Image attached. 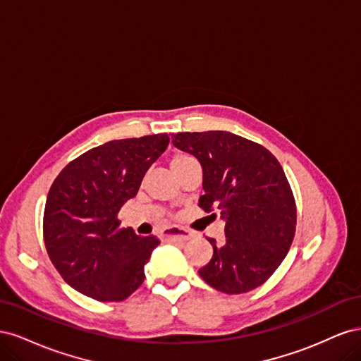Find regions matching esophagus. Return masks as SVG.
Listing matches in <instances>:
<instances>
[{"mask_svg": "<svg viewBox=\"0 0 361 361\" xmlns=\"http://www.w3.org/2000/svg\"><path fill=\"white\" fill-rule=\"evenodd\" d=\"M162 238L170 239V241H188L192 238V233L180 227H170L162 232Z\"/></svg>", "mask_w": 361, "mask_h": 361, "instance_id": "obj_1", "label": "esophagus"}]
</instances>
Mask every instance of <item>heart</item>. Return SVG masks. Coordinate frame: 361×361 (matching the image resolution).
I'll list each match as a JSON object with an SVG mask.
<instances>
[{"instance_id": "obj_1", "label": "heart", "mask_w": 361, "mask_h": 361, "mask_svg": "<svg viewBox=\"0 0 361 361\" xmlns=\"http://www.w3.org/2000/svg\"><path fill=\"white\" fill-rule=\"evenodd\" d=\"M192 159L194 158L187 155V154H176V155H173L171 159H170V167L174 173H178L185 166V164H188Z\"/></svg>"}]
</instances>
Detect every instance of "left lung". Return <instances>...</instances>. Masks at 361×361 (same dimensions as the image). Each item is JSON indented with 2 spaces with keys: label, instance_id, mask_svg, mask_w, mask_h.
<instances>
[{
  "label": "left lung",
  "instance_id": "left-lung-1",
  "mask_svg": "<svg viewBox=\"0 0 361 361\" xmlns=\"http://www.w3.org/2000/svg\"><path fill=\"white\" fill-rule=\"evenodd\" d=\"M171 143L199 159L204 212L220 211L226 239L214 247L200 277L224 293L253 290L286 257L297 227V206L277 158L255 141L226 130L178 133ZM215 215V214H212Z\"/></svg>",
  "mask_w": 361,
  "mask_h": 361
}]
</instances>
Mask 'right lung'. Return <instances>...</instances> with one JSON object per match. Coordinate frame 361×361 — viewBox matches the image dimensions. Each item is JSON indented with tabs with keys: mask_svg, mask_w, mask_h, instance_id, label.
<instances>
[{
	"mask_svg": "<svg viewBox=\"0 0 361 361\" xmlns=\"http://www.w3.org/2000/svg\"><path fill=\"white\" fill-rule=\"evenodd\" d=\"M167 134L113 140L71 161L51 185L43 239L69 286L97 301H122L145 281L159 239L118 228L117 214L169 146Z\"/></svg>",
	"mask_w": 361,
	"mask_h": 361,
	"instance_id": "obj_1",
	"label": "right lung"
}]
</instances>
